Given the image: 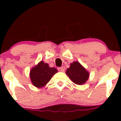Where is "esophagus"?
Wrapping results in <instances>:
<instances>
[{
	"mask_svg": "<svg viewBox=\"0 0 121 121\" xmlns=\"http://www.w3.org/2000/svg\"><path fill=\"white\" fill-rule=\"evenodd\" d=\"M58 70L59 72H64V69L63 67L58 68Z\"/></svg>",
	"mask_w": 121,
	"mask_h": 121,
	"instance_id": "34e87169",
	"label": "esophagus"
}]
</instances>
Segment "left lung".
I'll list each match as a JSON object with an SVG mask.
<instances>
[{
	"label": "left lung",
	"mask_w": 121,
	"mask_h": 121,
	"mask_svg": "<svg viewBox=\"0 0 121 121\" xmlns=\"http://www.w3.org/2000/svg\"><path fill=\"white\" fill-rule=\"evenodd\" d=\"M65 73L74 83L83 85L88 80L90 74L79 62L74 61L70 64Z\"/></svg>",
	"instance_id": "left-lung-1"
}]
</instances>
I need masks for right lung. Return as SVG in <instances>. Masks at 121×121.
<instances>
[{
    "label": "right lung",
    "instance_id": "obj_1",
    "mask_svg": "<svg viewBox=\"0 0 121 121\" xmlns=\"http://www.w3.org/2000/svg\"><path fill=\"white\" fill-rule=\"evenodd\" d=\"M57 72V69L49 67L48 64L41 60L31 69V82L35 86L41 88L44 86Z\"/></svg>",
    "mask_w": 121,
    "mask_h": 121
}]
</instances>
